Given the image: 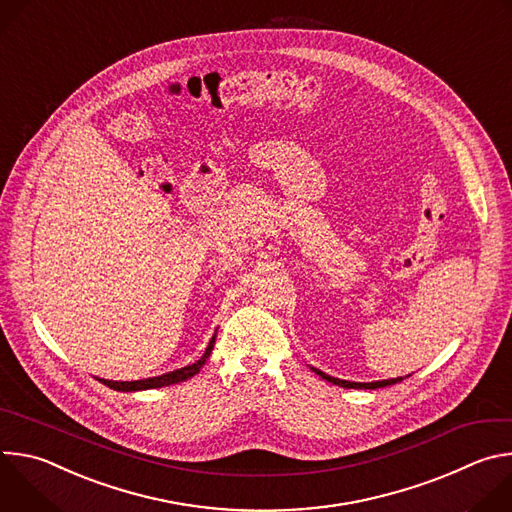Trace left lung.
I'll use <instances>...</instances> for the list:
<instances>
[{
	"mask_svg": "<svg viewBox=\"0 0 512 512\" xmlns=\"http://www.w3.org/2000/svg\"><path fill=\"white\" fill-rule=\"evenodd\" d=\"M324 381L332 383V385H338V387H344V389H381V387H387V385H393V383H399L403 381L401 377L399 379H389V381H377V383H350V381H342V379H334L322 371H316Z\"/></svg>",
	"mask_w": 512,
	"mask_h": 512,
	"instance_id": "obj_1",
	"label": "left lung"
}]
</instances>
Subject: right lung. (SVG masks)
<instances>
[{
	"instance_id": "add662e5",
	"label": "right lung",
	"mask_w": 512,
	"mask_h": 512,
	"mask_svg": "<svg viewBox=\"0 0 512 512\" xmlns=\"http://www.w3.org/2000/svg\"><path fill=\"white\" fill-rule=\"evenodd\" d=\"M212 346H214V336L212 340L208 342V348L204 350V354L200 356V360L188 364V367L184 369H178V371H172V373H166V375H160V377H154V379H143V381H107V379H99L103 385H107L109 389H115V391H143V389H158V387H168V385H174V383H180V381H186L190 377H194L202 364L206 362V358L210 356L212 352Z\"/></svg>"
}]
</instances>
